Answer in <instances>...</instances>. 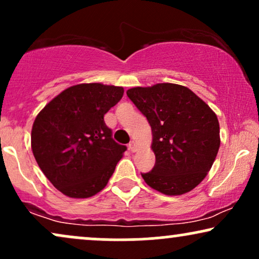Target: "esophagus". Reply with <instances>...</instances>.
Here are the masks:
<instances>
[{
  "instance_id": "obj_1",
  "label": "esophagus",
  "mask_w": 259,
  "mask_h": 259,
  "mask_svg": "<svg viewBox=\"0 0 259 259\" xmlns=\"http://www.w3.org/2000/svg\"><path fill=\"white\" fill-rule=\"evenodd\" d=\"M127 147H129V149L132 150L133 153H134V152H136L137 146H136V142H135V141H130V142H129V146H127Z\"/></svg>"
}]
</instances>
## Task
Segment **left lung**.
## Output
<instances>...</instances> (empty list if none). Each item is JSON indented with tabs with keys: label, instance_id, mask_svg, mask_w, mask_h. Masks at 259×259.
Masks as SVG:
<instances>
[{
	"label": "left lung",
	"instance_id": "8db88e82",
	"mask_svg": "<svg viewBox=\"0 0 259 259\" xmlns=\"http://www.w3.org/2000/svg\"><path fill=\"white\" fill-rule=\"evenodd\" d=\"M126 96L152 127L155 165L142 178L167 196L186 194L208 172L220 148L217 114L188 87L156 83L134 87Z\"/></svg>",
	"mask_w": 259,
	"mask_h": 259
}]
</instances>
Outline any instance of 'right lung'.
<instances>
[{
    "label": "right lung",
    "instance_id": "add662e5",
    "mask_svg": "<svg viewBox=\"0 0 259 259\" xmlns=\"http://www.w3.org/2000/svg\"><path fill=\"white\" fill-rule=\"evenodd\" d=\"M123 93V87L75 84L35 117L32 152L45 177L63 195L87 198L106 186L126 147L112 139L104 116Z\"/></svg>",
    "mask_w": 259,
    "mask_h": 259
}]
</instances>
